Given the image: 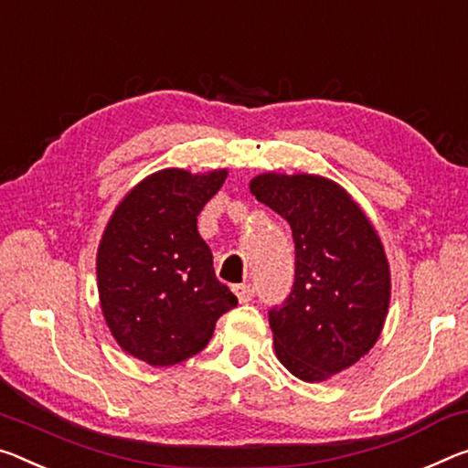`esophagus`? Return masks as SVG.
Segmentation results:
<instances>
[{
	"label": "esophagus",
	"instance_id": "34e87169",
	"mask_svg": "<svg viewBox=\"0 0 468 468\" xmlns=\"http://www.w3.org/2000/svg\"><path fill=\"white\" fill-rule=\"evenodd\" d=\"M233 293L237 295V300L241 303H248L251 298H254V287L250 283H241V285H233Z\"/></svg>",
	"mask_w": 468,
	"mask_h": 468
}]
</instances>
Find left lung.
<instances>
[{
    "instance_id": "1",
    "label": "left lung",
    "mask_w": 468,
    "mask_h": 468,
    "mask_svg": "<svg viewBox=\"0 0 468 468\" xmlns=\"http://www.w3.org/2000/svg\"><path fill=\"white\" fill-rule=\"evenodd\" d=\"M250 191L289 222L295 243L293 289L269 313L274 354L302 381L329 379L383 331L391 295L383 243L358 202L327 176L262 173Z\"/></svg>"
}]
</instances>
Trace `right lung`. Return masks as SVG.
Segmentation results:
<instances>
[{"label": "right lung", "instance_id": "add662e5", "mask_svg": "<svg viewBox=\"0 0 468 468\" xmlns=\"http://www.w3.org/2000/svg\"><path fill=\"white\" fill-rule=\"evenodd\" d=\"M227 175L158 170L121 199L103 229L95 261L101 314L116 344L150 367L202 352L218 318L237 306L197 231V214Z\"/></svg>", "mask_w": 468, "mask_h": 468}]
</instances>
